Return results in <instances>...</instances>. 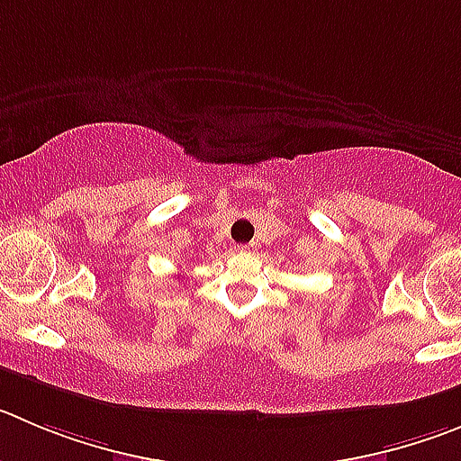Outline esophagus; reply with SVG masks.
<instances>
[{
	"label": "esophagus",
	"mask_w": 461,
	"mask_h": 461,
	"mask_svg": "<svg viewBox=\"0 0 461 461\" xmlns=\"http://www.w3.org/2000/svg\"><path fill=\"white\" fill-rule=\"evenodd\" d=\"M239 250L240 252H255L257 250V243H245V245H240Z\"/></svg>",
	"instance_id": "obj_1"
}]
</instances>
